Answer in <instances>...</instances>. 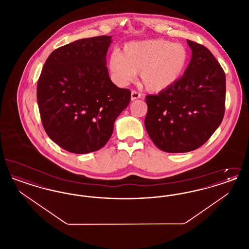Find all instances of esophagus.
Returning <instances> with one entry per match:
<instances>
[{
	"mask_svg": "<svg viewBox=\"0 0 249 249\" xmlns=\"http://www.w3.org/2000/svg\"><path fill=\"white\" fill-rule=\"evenodd\" d=\"M139 98H141V94H140L139 92H137V91H135V90H132V91H131V94H130L131 101L137 100V99H139Z\"/></svg>",
	"mask_w": 249,
	"mask_h": 249,
	"instance_id": "esophagus-1",
	"label": "esophagus"
}]
</instances>
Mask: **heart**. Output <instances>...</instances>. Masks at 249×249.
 <instances>
[{
    "instance_id": "obj_1",
    "label": "heart",
    "mask_w": 249,
    "mask_h": 249,
    "mask_svg": "<svg viewBox=\"0 0 249 249\" xmlns=\"http://www.w3.org/2000/svg\"><path fill=\"white\" fill-rule=\"evenodd\" d=\"M190 51L182 44L162 38L133 41L122 52L109 57V69L117 83L126 86L140 71V82L149 92H160L174 86L190 64Z\"/></svg>"
}]
</instances>
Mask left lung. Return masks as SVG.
<instances>
[{
  "instance_id": "1",
  "label": "left lung",
  "mask_w": 249,
  "mask_h": 249,
  "mask_svg": "<svg viewBox=\"0 0 249 249\" xmlns=\"http://www.w3.org/2000/svg\"><path fill=\"white\" fill-rule=\"evenodd\" d=\"M187 42L192 53L185 74L159 94L145 97V129L156 146L168 153L199 148L225 112V72L208 48Z\"/></svg>"
}]
</instances>
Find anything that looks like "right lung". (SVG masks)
I'll return each mask as SVG.
<instances>
[{
    "mask_svg": "<svg viewBox=\"0 0 249 249\" xmlns=\"http://www.w3.org/2000/svg\"><path fill=\"white\" fill-rule=\"evenodd\" d=\"M112 36L76 40L54 50L37 83L44 129L63 149L87 154L110 139L114 123L129 106L130 91L109 77L107 53Z\"/></svg>",
    "mask_w": 249,
    "mask_h": 249,
    "instance_id": "add662e5",
    "label": "right lung"
}]
</instances>
